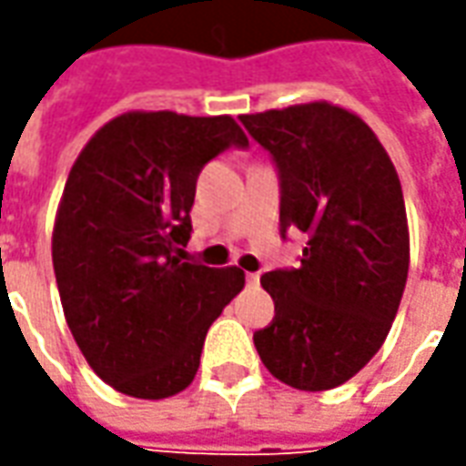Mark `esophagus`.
<instances>
[{"label": "esophagus", "mask_w": 466, "mask_h": 466, "mask_svg": "<svg viewBox=\"0 0 466 466\" xmlns=\"http://www.w3.org/2000/svg\"><path fill=\"white\" fill-rule=\"evenodd\" d=\"M247 284H249V287H259V274L257 272L247 274Z\"/></svg>", "instance_id": "esophagus-1"}]
</instances>
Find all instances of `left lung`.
<instances>
[{
	"mask_svg": "<svg viewBox=\"0 0 466 466\" xmlns=\"http://www.w3.org/2000/svg\"><path fill=\"white\" fill-rule=\"evenodd\" d=\"M239 119L277 162L282 232L307 234L297 269L262 277L274 319L254 347L294 390H334L380 351L400 309L410 272L400 177L370 124L332 102Z\"/></svg>",
	"mask_w": 466,
	"mask_h": 466,
	"instance_id": "1",
	"label": "left lung"
}]
</instances>
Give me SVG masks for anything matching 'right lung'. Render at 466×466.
<instances>
[{"mask_svg": "<svg viewBox=\"0 0 466 466\" xmlns=\"http://www.w3.org/2000/svg\"><path fill=\"white\" fill-rule=\"evenodd\" d=\"M249 139L229 115L124 112L85 144L52 232L59 299L96 377L137 400L192 384L239 267L182 262L202 167Z\"/></svg>", "mask_w": 466, "mask_h": 466, "instance_id": "1", "label": "right lung"}]
</instances>
